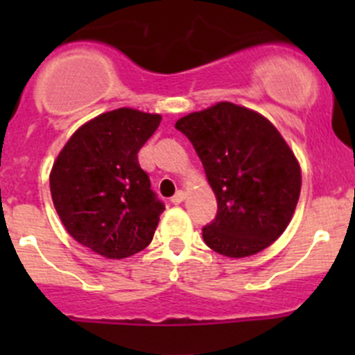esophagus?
Instances as JSON below:
<instances>
[{
	"label": "esophagus",
	"instance_id": "34e87169",
	"mask_svg": "<svg viewBox=\"0 0 355 355\" xmlns=\"http://www.w3.org/2000/svg\"><path fill=\"white\" fill-rule=\"evenodd\" d=\"M184 199H185V194H184V192H182V191H178L177 194H175L173 198H171L170 200H171V204H180Z\"/></svg>",
	"mask_w": 355,
	"mask_h": 355
}]
</instances>
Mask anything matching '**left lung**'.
<instances>
[{
	"instance_id": "1",
	"label": "left lung",
	"mask_w": 355,
	"mask_h": 355,
	"mask_svg": "<svg viewBox=\"0 0 355 355\" xmlns=\"http://www.w3.org/2000/svg\"><path fill=\"white\" fill-rule=\"evenodd\" d=\"M191 141L218 200L202 228L207 247L245 257L273 244L292 220L300 168L277 128L232 103L191 113L175 123Z\"/></svg>"
}]
</instances>
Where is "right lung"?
I'll use <instances>...</instances> for the list:
<instances>
[{
  "mask_svg": "<svg viewBox=\"0 0 355 355\" xmlns=\"http://www.w3.org/2000/svg\"><path fill=\"white\" fill-rule=\"evenodd\" d=\"M159 114L120 108L82 125L53 164L51 198L67 232L94 252L121 259L146 249L164 211L137 153Z\"/></svg>",
  "mask_w": 355,
  "mask_h": 355,
  "instance_id": "1",
  "label": "right lung"
}]
</instances>
